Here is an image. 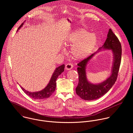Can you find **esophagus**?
<instances>
[{"label":"esophagus","instance_id":"obj_1","mask_svg":"<svg viewBox=\"0 0 133 133\" xmlns=\"http://www.w3.org/2000/svg\"><path fill=\"white\" fill-rule=\"evenodd\" d=\"M73 68V65L71 63H68L65 65V69L66 70H70L71 69H72Z\"/></svg>","mask_w":133,"mask_h":133}]
</instances>
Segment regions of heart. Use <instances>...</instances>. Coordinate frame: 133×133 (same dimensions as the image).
<instances>
[{"mask_svg": "<svg viewBox=\"0 0 133 133\" xmlns=\"http://www.w3.org/2000/svg\"><path fill=\"white\" fill-rule=\"evenodd\" d=\"M97 42L95 34L84 29L72 31L65 40L66 44L72 45L71 53L76 60H82L88 57L94 49Z\"/></svg>", "mask_w": 133, "mask_h": 133, "instance_id": "b5f03b06", "label": "heart"}]
</instances>
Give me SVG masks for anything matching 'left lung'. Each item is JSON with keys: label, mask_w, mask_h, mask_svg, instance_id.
Returning a JSON list of instances; mask_svg holds the SVG:
<instances>
[{"label": "left lung", "mask_w": 133, "mask_h": 133, "mask_svg": "<svg viewBox=\"0 0 133 133\" xmlns=\"http://www.w3.org/2000/svg\"><path fill=\"white\" fill-rule=\"evenodd\" d=\"M105 50H111L113 53L114 60L111 75L101 83L93 84L87 78V65L98 51ZM121 53L120 42L112 30L110 29L104 43L99 48L98 51L77 64L79 82L76 88V94L82 99L89 101L97 99L106 94L112 88L117 80L121 63Z\"/></svg>", "instance_id": "1"}]
</instances>
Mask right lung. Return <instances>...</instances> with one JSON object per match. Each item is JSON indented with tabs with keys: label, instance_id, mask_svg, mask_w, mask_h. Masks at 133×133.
Returning <instances> with one entry per match:
<instances>
[{
	"label": "right lung",
	"instance_id": "right-lung-1",
	"mask_svg": "<svg viewBox=\"0 0 133 133\" xmlns=\"http://www.w3.org/2000/svg\"><path fill=\"white\" fill-rule=\"evenodd\" d=\"M24 22H23L22 24L19 26L18 29L17 30V32L22 27ZM64 64H62L56 68L54 70L47 85L41 91L35 92H31L25 90L20 85V87L21 89L22 90V91L26 95L32 98H33L34 99H43L45 98H48L50 96H51V95H52L55 91L56 87V80L57 78L63 72H64Z\"/></svg>",
	"mask_w": 133,
	"mask_h": 133
}]
</instances>
